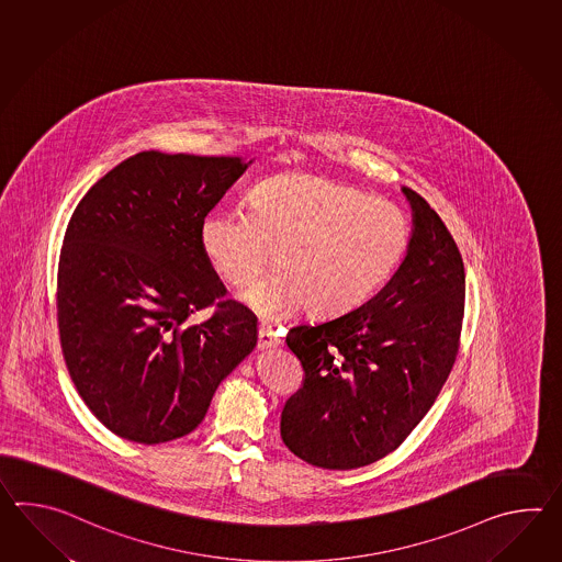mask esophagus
I'll return each mask as SVG.
<instances>
[{
  "label": "esophagus",
  "instance_id": "obj_1",
  "mask_svg": "<svg viewBox=\"0 0 562 562\" xmlns=\"http://www.w3.org/2000/svg\"><path fill=\"white\" fill-rule=\"evenodd\" d=\"M282 345V337L274 330V326L260 325L258 328V349H276Z\"/></svg>",
  "mask_w": 562,
  "mask_h": 562
}]
</instances>
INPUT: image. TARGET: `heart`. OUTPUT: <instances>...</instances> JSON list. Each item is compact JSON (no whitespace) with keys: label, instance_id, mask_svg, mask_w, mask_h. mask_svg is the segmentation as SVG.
Returning a JSON list of instances; mask_svg holds the SVG:
<instances>
[{"label":"heart","instance_id":"obj_1","mask_svg":"<svg viewBox=\"0 0 562 562\" xmlns=\"http://www.w3.org/2000/svg\"><path fill=\"white\" fill-rule=\"evenodd\" d=\"M201 248L217 274L246 286L276 250L274 274L244 299L266 321L308 308L330 316L357 308L387 282L412 241L400 205L318 175H276L250 193V213L210 212Z\"/></svg>","mask_w":562,"mask_h":562}]
</instances>
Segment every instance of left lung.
Masks as SVG:
<instances>
[{"label": "left lung", "instance_id": "obj_1", "mask_svg": "<svg viewBox=\"0 0 562 562\" xmlns=\"http://www.w3.org/2000/svg\"><path fill=\"white\" fill-rule=\"evenodd\" d=\"M401 191L413 229L397 272L359 308L288 333L304 385L284 405L280 436L316 468H362L400 448L456 362L462 254L429 203L413 189Z\"/></svg>", "mask_w": 562, "mask_h": 562}]
</instances>
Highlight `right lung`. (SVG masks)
I'll list each match as a JSON object with an SVG mask.
<instances>
[{"label": "right lung", "instance_id": "add662e5", "mask_svg": "<svg viewBox=\"0 0 562 562\" xmlns=\"http://www.w3.org/2000/svg\"><path fill=\"white\" fill-rule=\"evenodd\" d=\"M251 161L143 150L76 205L58 263V328L76 391L145 446L188 436L258 342L201 248L203 217ZM212 307L203 324L190 314Z\"/></svg>", "mask_w": 562, "mask_h": 562}]
</instances>
